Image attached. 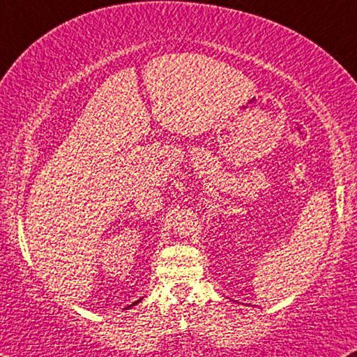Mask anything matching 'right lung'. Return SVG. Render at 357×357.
Returning a JSON list of instances; mask_svg holds the SVG:
<instances>
[{
    "label": "right lung",
    "instance_id": "1",
    "mask_svg": "<svg viewBox=\"0 0 357 357\" xmlns=\"http://www.w3.org/2000/svg\"><path fill=\"white\" fill-rule=\"evenodd\" d=\"M141 300H142V298H141ZM141 300H137V301H135V303H132V305H130V306H128V307H132V306H135V305H137V303H139ZM128 307H125V310H128Z\"/></svg>",
    "mask_w": 357,
    "mask_h": 357
}]
</instances>
